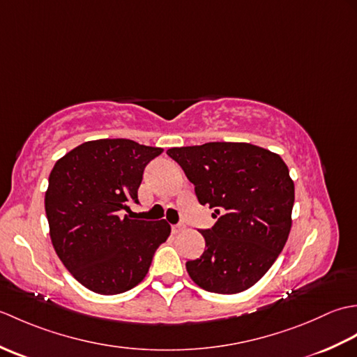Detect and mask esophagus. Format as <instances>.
Returning <instances> with one entry per match:
<instances>
[{
	"instance_id": "esophagus-1",
	"label": "esophagus",
	"mask_w": 357,
	"mask_h": 357,
	"mask_svg": "<svg viewBox=\"0 0 357 357\" xmlns=\"http://www.w3.org/2000/svg\"><path fill=\"white\" fill-rule=\"evenodd\" d=\"M172 230H173V233H179V231L185 230V225L184 224H176V225L172 227Z\"/></svg>"
}]
</instances>
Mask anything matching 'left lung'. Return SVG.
Masks as SVG:
<instances>
[{"instance_id": "1", "label": "left lung", "mask_w": 357, "mask_h": 357, "mask_svg": "<svg viewBox=\"0 0 357 357\" xmlns=\"http://www.w3.org/2000/svg\"><path fill=\"white\" fill-rule=\"evenodd\" d=\"M218 222L202 230L206 250L185 264L204 290L234 294L253 287L278 259L291 230L294 183L278 153L247 142L167 150Z\"/></svg>"}]
</instances>
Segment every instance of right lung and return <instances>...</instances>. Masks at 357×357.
Returning a JSON list of instances; mask_svg holds the SVG:
<instances>
[{"label":"right lung","mask_w":357,"mask_h":357,"mask_svg":"<svg viewBox=\"0 0 357 357\" xmlns=\"http://www.w3.org/2000/svg\"><path fill=\"white\" fill-rule=\"evenodd\" d=\"M162 151L132 139H95L53 165L44 198L52 245L90 291L118 294L138 285L170 236L165 219L123 216L128 202H138L146 165Z\"/></svg>","instance_id":"add662e5"}]
</instances>
